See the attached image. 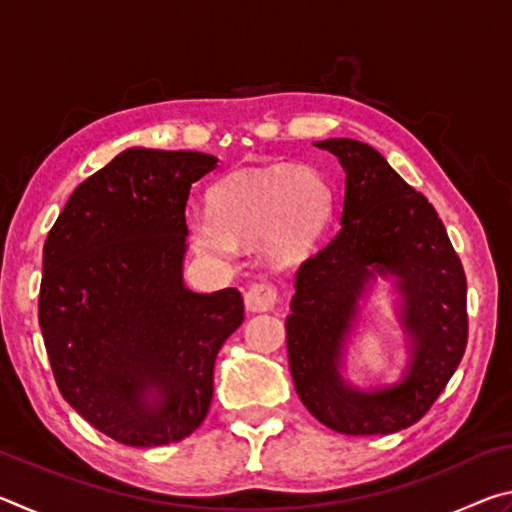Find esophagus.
Wrapping results in <instances>:
<instances>
[{"label":"esophagus","mask_w":512,"mask_h":512,"mask_svg":"<svg viewBox=\"0 0 512 512\" xmlns=\"http://www.w3.org/2000/svg\"><path fill=\"white\" fill-rule=\"evenodd\" d=\"M244 300H246V307L250 311H268V309H273L275 302H277L275 284H271V282H255V284H250Z\"/></svg>","instance_id":"obj_1"}]
</instances>
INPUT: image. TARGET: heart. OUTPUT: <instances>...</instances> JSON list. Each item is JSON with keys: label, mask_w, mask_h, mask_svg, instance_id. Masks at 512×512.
Masks as SVG:
<instances>
[{"label": "heart", "mask_w": 512, "mask_h": 512, "mask_svg": "<svg viewBox=\"0 0 512 512\" xmlns=\"http://www.w3.org/2000/svg\"><path fill=\"white\" fill-rule=\"evenodd\" d=\"M212 214H194L187 235L198 255L232 259L237 244L266 237L275 262H296L323 235L332 216V189L311 169H244L210 194Z\"/></svg>", "instance_id": "obj_1"}]
</instances>
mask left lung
<instances>
[{"instance_id":"left-lung-1","label":"left lung","mask_w":512,"mask_h":512,"mask_svg":"<svg viewBox=\"0 0 512 512\" xmlns=\"http://www.w3.org/2000/svg\"><path fill=\"white\" fill-rule=\"evenodd\" d=\"M339 158L345 201L339 232L300 264L287 316L296 393L325 427L348 436L400 431L443 393L467 345V282L433 205L372 146L316 142ZM395 276L401 322L412 343L405 377L361 392L342 379V350L376 275Z\"/></svg>"}]
</instances>
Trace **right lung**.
<instances>
[{"mask_svg":"<svg viewBox=\"0 0 512 512\" xmlns=\"http://www.w3.org/2000/svg\"><path fill=\"white\" fill-rule=\"evenodd\" d=\"M219 158L126 149L74 189L42 248L38 320L60 395L131 447L178 443L212 404L237 289L183 282L189 189Z\"/></svg>","mask_w":512,"mask_h":512,"instance_id":"1","label":"right lung"}]
</instances>
